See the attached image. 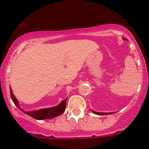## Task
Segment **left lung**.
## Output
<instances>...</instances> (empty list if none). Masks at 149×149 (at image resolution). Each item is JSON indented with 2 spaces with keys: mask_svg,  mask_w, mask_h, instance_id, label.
Returning <instances> with one entry per match:
<instances>
[{
  "mask_svg": "<svg viewBox=\"0 0 149 149\" xmlns=\"http://www.w3.org/2000/svg\"><path fill=\"white\" fill-rule=\"evenodd\" d=\"M123 40H127V39H126V38H123ZM92 111L94 113L97 114V115H109V114L113 113H99V112L94 111H92Z\"/></svg>",
  "mask_w": 149,
  "mask_h": 149,
  "instance_id": "1",
  "label": "left lung"
}]
</instances>
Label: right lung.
Listing matches in <instances>:
<instances>
[{"label": "right lung", "mask_w": 149, "mask_h": 149, "mask_svg": "<svg viewBox=\"0 0 149 149\" xmlns=\"http://www.w3.org/2000/svg\"><path fill=\"white\" fill-rule=\"evenodd\" d=\"M10 96H11L12 100L13 101L14 104H15L18 109L22 111L24 113H25L27 115L30 116L31 117L33 118L36 120H44V119H52L54 118L57 117L58 116H60L61 113L65 111L66 109V100H63L59 105L57 107H51V108H47V109H42L40 110L33 111H24L20 108L19 105L18 100H17L16 97L13 95V92H12V89L10 87Z\"/></svg>", "instance_id": "add662e5"}]
</instances>
